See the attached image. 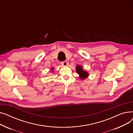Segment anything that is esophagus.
Listing matches in <instances>:
<instances>
[{"instance_id": "34e87169", "label": "esophagus", "mask_w": 133, "mask_h": 133, "mask_svg": "<svg viewBox=\"0 0 133 133\" xmlns=\"http://www.w3.org/2000/svg\"><path fill=\"white\" fill-rule=\"evenodd\" d=\"M61 64L64 66H67L68 65V63L67 61H63L61 62Z\"/></svg>"}]
</instances>
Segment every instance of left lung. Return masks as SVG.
<instances>
[{
    "mask_svg": "<svg viewBox=\"0 0 133 133\" xmlns=\"http://www.w3.org/2000/svg\"><path fill=\"white\" fill-rule=\"evenodd\" d=\"M76 71L80 76L79 78L82 80L87 78L89 75L87 71L83 70L82 67L80 65H77L76 66Z\"/></svg>",
    "mask_w": 133,
    "mask_h": 133,
    "instance_id": "obj_1",
    "label": "left lung"
}]
</instances>
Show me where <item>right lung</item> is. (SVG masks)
Returning <instances> with one entry per match:
<instances>
[{
	"mask_svg": "<svg viewBox=\"0 0 133 133\" xmlns=\"http://www.w3.org/2000/svg\"><path fill=\"white\" fill-rule=\"evenodd\" d=\"M54 70V68H51V71H52V72H53V71Z\"/></svg>",
	"mask_w": 133,
	"mask_h": 133,
	"instance_id": "obj_1",
	"label": "right lung"
}]
</instances>
